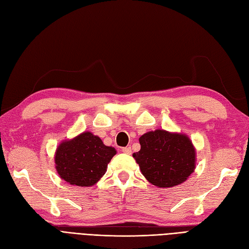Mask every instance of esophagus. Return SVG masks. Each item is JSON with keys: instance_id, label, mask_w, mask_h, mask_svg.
Here are the masks:
<instances>
[{"instance_id": "obj_1", "label": "esophagus", "mask_w": 249, "mask_h": 249, "mask_svg": "<svg viewBox=\"0 0 249 249\" xmlns=\"http://www.w3.org/2000/svg\"><path fill=\"white\" fill-rule=\"evenodd\" d=\"M122 150H123V153H124V154H126V155H131V154H132L131 147H124Z\"/></svg>"}]
</instances>
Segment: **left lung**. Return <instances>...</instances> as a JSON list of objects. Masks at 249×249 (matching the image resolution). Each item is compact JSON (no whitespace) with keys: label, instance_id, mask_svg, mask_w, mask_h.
<instances>
[{"label":"left lung","instance_id":"obj_1","mask_svg":"<svg viewBox=\"0 0 249 249\" xmlns=\"http://www.w3.org/2000/svg\"><path fill=\"white\" fill-rule=\"evenodd\" d=\"M139 142L141 148L133 157L150 184L175 187L194 171L195 148L185 134L156 130L142 135Z\"/></svg>","mask_w":249,"mask_h":249}]
</instances>
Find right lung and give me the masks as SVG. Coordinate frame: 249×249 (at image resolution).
<instances>
[{
	"instance_id": "right-lung-1",
	"label": "right lung",
	"mask_w": 249,
	"mask_h": 249,
	"mask_svg": "<svg viewBox=\"0 0 249 249\" xmlns=\"http://www.w3.org/2000/svg\"><path fill=\"white\" fill-rule=\"evenodd\" d=\"M116 149L106 146L100 137L84 132L65 140L56 149L55 164L58 175L71 185L89 187L106 173Z\"/></svg>"
}]
</instances>
